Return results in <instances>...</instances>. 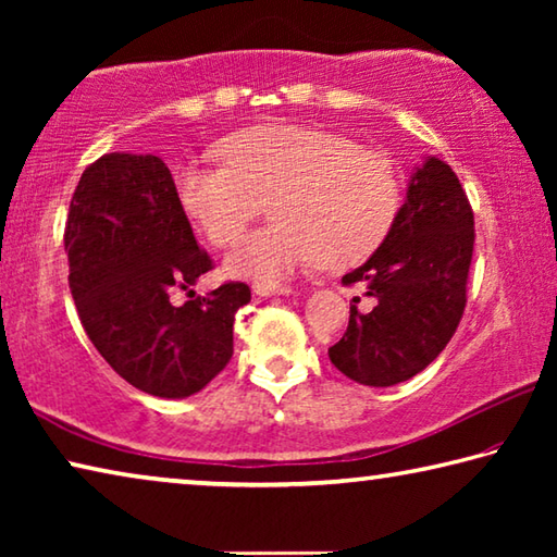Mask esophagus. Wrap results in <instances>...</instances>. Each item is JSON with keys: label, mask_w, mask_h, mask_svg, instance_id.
Returning <instances> with one entry per match:
<instances>
[{"label": "esophagus", "mask_w": 557, "mask_h": 557, "mask_svg": "<svg viewBox=\"0 0 557 557\" xmlns=\"http://www.w3.org/2000/svg\"><path fill=\"white\" fill-rule=\"evenodd\" d=\"M252 292L258 297H272V295H292L289 285H275V282H256L252 285Z\"/></svg>", "instance_id": "34e87169"}]
</instances>
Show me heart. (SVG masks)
Masks as SVG:
<instances>
[{"mask_svg":"<svg viewBox=\"0 0 557 557\" xmlns=\"http://www.w3.org/2000/svg\"><path fill=\"white\" fill-rule=\"evenodd\" d=\"M225 164L184 162L176 199L213 245H228L272 206L275 223L225 256L233 277L277 280L322 262L354 268L388 240L403 209L393 159L322 127H252L221 147Z\"/></svg>","mask_w":557,"mask_h":557,"instance_id":"heart-1","label":"heart"}]
</instances>
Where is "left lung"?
Here are the masks:
<instances>
[{
	"label": "left lung",
	"instance_id": "1",
	"mask_svg": "<svg viewBox=\"0 0 557 557\" xmlns=\"http://www.w3.org/2000/svg\"><path fill=\"white\" fill-rule=\"evenodd\" d=\"M471 252L474 211L465 188L449 164L430 157L410 176L388 240L342 277L344 285L363 282L375 307L358 312L351 305L346 334L329 348L336 369L373 388L425 371L465 314Z\"/></svg>",
	"mask_w": 557,
	"mask_h": 557
}]
</instances>
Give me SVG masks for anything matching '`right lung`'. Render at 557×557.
<instances>
[{
	"label": "right lung",
	"instance_id": "add662e5",
	"mask_svg": "<svg viewBox=\"0 0 557 557\" xmlns=\"http://www.w3.org/2000/svg\"><path fill=\"white\" fill-rule=\"evenodd\" d=\"M69 285L92 346L129 385L157 398H188L233 356L245 282L172 305L213 268L154 154H102L75 186L63 233Z\"/></svg>",
	"mask_w": 557,
	"mask_h": 557
}]
</instances>
